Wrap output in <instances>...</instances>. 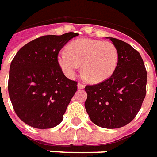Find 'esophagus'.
<instances>
[{"instance_id": "obj_1", "label": "esophagus", "mask_w": 157, "mask_h": 157, "mask_svg": "<svg viewBox=\"0 0 157 157\" xmlns=\"http://www.w3.org/2000/svg\"><path fill=\"white\" fill-rule=\"evenodd\" d=\"M85 87V85L83 83H81V82H78V89H83Z\"/></svg>"}]
</instances>
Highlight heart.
Wrapping results in <instances>:
<instances>
[{
  "label": "heart",
  "instance_id": "obj_1",
  "mask_svg": "<svg viewBox=\"0 0 157 157\" xmlns=\"http://www.w3.org/2000/svg\"><path fill=\"white\" fill-rule=\"evenodd\" d=\"M57 60L68 76H72L78 65H82V76L87 81L98 82L113 74L118 65L119 52L111 42L80 39L69 44L66 52H61Z\"/></svg>",
  "mask_w": 157,
  "mask_h": 157
}]
</instances>
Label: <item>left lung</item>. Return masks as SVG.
Listing matches in <instances>:
<instances>
[{
  "mask_svg": "<svg viewBox=\"0 0 157 157\" xmlns=\"http://www.w3.org/2000/svg\"><path fill=\"white\" fill-rule=\"evenodd\" d=\"M119 52L117 67L105 81L86 85V113L96 126H126L137 115L146 96L147 71L140 52L129 44L109 38Z\"/></svg>",
  "mask_w": 157,
  "mask_h": 157,
  "instance_id": "obj_1",
  "label": "left lung"
}]
</instances>
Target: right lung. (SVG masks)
<instances>
[{"label":"right lung","instance_id":"1","mask_svg":"<svg viewBox=\"0 0 157 157\" xmlns=\"http://www.w3.org/2000/svg\"><path fill=\"white\" fill-rule=\"evenodd\" d=\"M78 36L39 37L21 48L11 61L9 95L17 117L28 126L48 129L62 121L78 82L65 76L57 58L64 45Z\"/></svg>","mask_w":157,"mask_h":157}]
</instances>
